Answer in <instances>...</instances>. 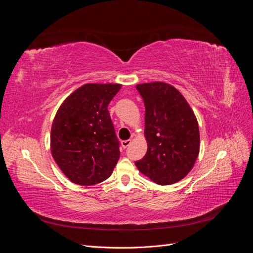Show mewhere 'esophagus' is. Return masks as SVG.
Returning a JSON list of instances; mask_svg holds the SVG:
<instances>
[{
    "label": "esophagus",
    "mask_w": 253,
    "mask_h": 253,
    "mask_svg": "<svg viewBox=\"0 0 253 253\" xmlns=\"http://www.w3.org/2000/svg\"><path fill=\"white\" fill-rule=\"evenodd\" d=\"M132 143V140L131 139H128V140H125V141H121V145H122V148L124 149H126V148H127L129 144Z\"/></svg>",
    "instance_id": "obj_1"
}]
</instances>
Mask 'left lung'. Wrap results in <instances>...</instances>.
Wrapping results in <instances>:
<instances>
[{
  "instance_id": "obj_1",
  "label": "left lung",
  "mask_w": 253,
  "mask_h": 253,
  "mask_svg": "<svg viewBox=\"0 0 253 253\" xmlns=\"http://www.w3.org/2000/svg\"><path fill=\"white\" fill-rule=\"evenodd\" d=\"M145 106L147 154L135 165L160 186L181 180L200 154V128L193 110L180 91L169 83L137 84Z\"/></svg>"
}]
</instances>
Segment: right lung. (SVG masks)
Masks as SVG:
<instances>
[{
	"label": "right lung",
	"mask_w": 253,
	"mask_h": 253,
	"mask_svg": "<svg viewBox=\"0 0 253 253\" xmlns=\"http://www.w3.org/2000/svg\"><path fill=\"white\" fill-rule=\"evenodd\" d=\"M119 83H86L65 98L52 120L51 155L76 185L108 179L120 156L108 105Z\"/></svg>",
	"instance_id": "1"
}]
</instances>
